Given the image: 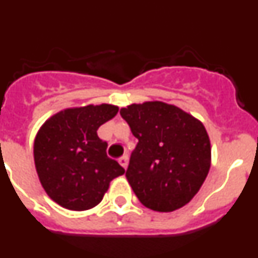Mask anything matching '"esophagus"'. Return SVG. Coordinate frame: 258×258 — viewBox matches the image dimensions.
<instances>
[{"instance_id":"obj_1","label":"esophagus","mask_w":258,"mask_h":258,"mask_svg":"<svg viewBox=\"0 0 258 258\" xmlns=\"http://www.w3.org/2000/svg\"><path fill=\"white\" fill-rule=\"evenodd\" d=\"M127 161H129V159H127V155H124V156H121L120 159H118V163H120V165H121L124 169H126L127 168Z\"/></svg>"}]
</instances>
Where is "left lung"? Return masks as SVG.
Masks as SVG:
<instances>
[{"mask_svg":"<svg viewBox=\"0 0 258 258\" xmlns=\"http://www.w3.org/2000/svg\"><path fill=\"white\" fill-rule=\"evenodd\" d=\"M120 115L138 140L126 169L137 198L156 212L186 206L211 168V141L202 121L159 101L131 104Z\"/></svg>","mask_w":258,"mask_h":258,"instance_id":"8db88e82","label":"left lung"}]
</instances>
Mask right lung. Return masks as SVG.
Segmentation results:
<instances>
[{
    "mask_svg": "<svg viewBox=\"0 0 258 258\" xmlns=\"http://www.w3.org/2000/svg\"><path fill=\"white\" fill-rule=\"evenodd\" d=\"M117 111L112 104L67 108L40 127L33 145L36 170L47 195L63 208L86 211L98 206L109 182L124 174L97 134Z\"/></svg>",
    "mask_w": 258,
    "mask_h": 258,
    "instance_id": "right-lung-1",
    "label": "right lung"
}]
</instances>
